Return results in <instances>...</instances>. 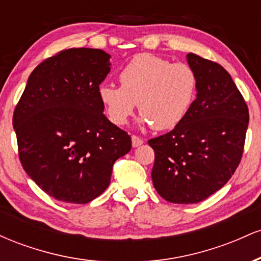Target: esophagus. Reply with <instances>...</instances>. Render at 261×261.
Wrapping results in <instances>:
<instances>
[{"instance_id": "obj_1", "label": "esophagus", "mask_w": 261, "mask_h": 261, "mask_svg": "<svg viewBox=\"0 0 261 261\" xmlns=\"http://www.w3.org/2000/svg\"><path fill=\"white\" fill-rule=\"evenodd\" d=\"M131 142H133V147H139L143 143V140L140 139L139 136H131Z\"/></svg>"}]
</instances>
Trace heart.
Listing matches in <instances>:
<instances>
[{
	"label": "heart",
	"instance_id": "1",
	"mask_svg": "<svg viewBox=\"0 0 261 261\" xmlns=\"http://www.w3.org/2000/svg\"><path fill=\"white\" fill-rule=\"evenodd\" d=\"M119 81L121 87L98 88L108 118L118 126L126 124L137 103L142 124L170 130L180 124L196 98L197 76L190 66L151 54L135 56L120 71Z\"/></svg>",
	"mask_w": 261,
	"mask_h": 261
}]
</instances>
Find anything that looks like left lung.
Returning a JSON list of instances; mask_svg holds the SVG:
<instances>
[{"label": "left lung", "instance_id": "8db88e82", "mask_svg": "<svg viewBox=\"0 0 261 261\" xmlns=\"http://www.w3.org/2000/svg\"><path fill=\"white\" fill-rule=\"evenodd\" d=\"M187 61L197 76L196 99L180 124L148 141L154 189L184 205L203 201L234 174L249 124L247 104L222 66L193 53Z\"/></svg>", "mask_w": 261, "mask_h": 261}]
</instances>
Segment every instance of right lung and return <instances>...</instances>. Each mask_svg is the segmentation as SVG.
Segmentation results:
<instances>
[{"mask_svg":"<svg viewBox=\"0 0 261 261\" xmlns=\"http://www.w3.org/2000/svg\"><path fill=\"white\" fill-rule=\"evenodd\" d=\"M110 58L100 49L62 50L34 68L14 110L23 169L59 201L99 196L131 149L130 135L108 120L98 97Z\"/></svg>","mask_w":261,"mask_h":261,"instance_id":"right-lung-1","label":"right lung"}]
</instances>
